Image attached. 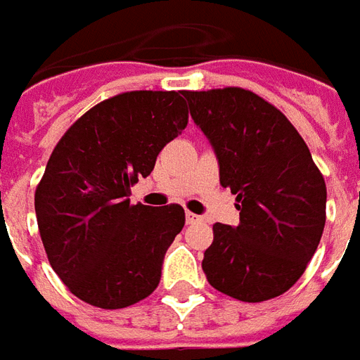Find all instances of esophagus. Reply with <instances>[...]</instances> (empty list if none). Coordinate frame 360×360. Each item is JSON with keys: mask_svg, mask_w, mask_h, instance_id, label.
<instances>
[{"mask_svg": "<svg viewBox=\"0 0 360 360\" xmlns=\"http://www.w3.org/2000/svg\"><path fill=\"white\" fill-rule=\"evenodd\" d=\"M187 224L188 226H193V224H200V221H204L202 216H196V214H193V212H187Z\"/></svg>", "mask_w": 360, "mask_h": 360, "instance_id": "esophagus-1", "label": "esophagus"}]
</instances>
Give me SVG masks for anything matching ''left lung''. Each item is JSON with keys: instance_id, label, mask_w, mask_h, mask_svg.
<instances>
[{"instance_id": "1", "label": "left lung", "mask_w": 360, "mask_h": 360, "mask_svg": "<svg viewBox=\"0 0 360 360\" xmlns=\"http://www.w3.org/2000/svg\"><path fill=\"white\" fill-rule=\"evenodd\" d=\"M183 94L239 210V226L214 224L202 260L206 279L237 301L279 297L318 249L324 177L291 121L264 98L237 86Z\"/></svg>"}]
</instances>
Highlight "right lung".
I'll use <instances>...</instances> for the list:
<instances>
[{
	"instance_id": "add662e5",
	"label": "right lung",
	"mask_w": 360,
	"mask_h": 360,
	"mask_svg": "<svg viewBox=\"0 0 360 360\" xmlns=\"http://www.w3.org/2000/svg\"><path fill=\"white\" fill-rule=\"evenodd\" d=\"M187 123L181 92L133 90L96 103L51 152L36 219L51 268L81 301L125 309L160 283L185 210L131 204L129 195Z\"/></svg>"
}]
</instances>
